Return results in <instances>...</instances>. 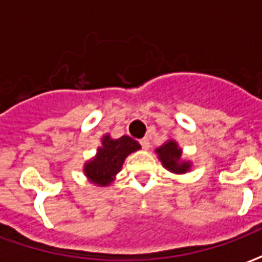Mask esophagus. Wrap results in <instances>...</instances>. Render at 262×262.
Listing matches in <instances>:
<instances>
[{
	"label": "esophagus",
	"mask_w": 262,
	"mask_h": 262,
	"mask_svg": "<svg viewBox=\"0 0 262 262\" xmlns=\"http://www.w3.org/2000/svg\"><path fill=\"white\" fill-rule=\"evenodd\" d=\"M140 144H141V147L144 149H148L149 148V140L147 139V137H144V139L140 140Z\"/></svg>",
	"instance_id": "1"
}]
</instances>
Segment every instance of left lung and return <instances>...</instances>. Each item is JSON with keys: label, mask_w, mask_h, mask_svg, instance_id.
<instances>
[{"label": "left lung", "mask_w": 262, "mask_h": 262, "mask_svg": "<svg viewBox=\"0 0 262 262\" xmlns=\"http://www.w3.org/2000/svg\"><path fill=\"white\" fill-rule=\"evenodd\" d=\"M155 152L158 154V158L162 162L163 167H166L167 170L176 174L187 173L192 166L189 161L183 159V151L174 140H167L165 144L155 149Z\"/></svg>", "instance_id": "1"}]
</instances>
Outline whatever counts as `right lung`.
<instances>
[{"label":"right lung","instance_id":"1","mask_svg":"<svg viewBox=\"0 0 262 262\" xmlns=\"http://www.w3.org/2000/svg\"><path fill=\"white\" fill-rule=\"evenodd\" d=\"M140 148L139 143L129 136H122L119 139H111L110 135L103 136L101 147L97 148L96 157L85 163L83 173L91 183L107 187L122 169L127 155Z\"/></svg>","mask_w":262,"mask_h":262}]
</instances>
